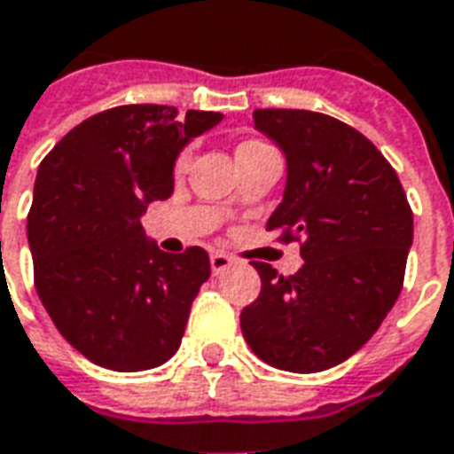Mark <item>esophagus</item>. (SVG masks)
Masks as SVG:
<instances>
[{
	"label": "esophagus",
	"mask_w": 454,
	"mask_h": 454,
	"mask_svg": "<svg viewBox=\"0 0 454 454\" xmlns=\"http://www.w3.org/2000/svg\"><path fill=\"white\" fill-rule=\"evenodd\" d=\"M232 256L224 252H212L210 254V266H212V273H222L224 269H230L232 266Z\"/></svg>",
	"instance_id": "1"
}]
</instances>
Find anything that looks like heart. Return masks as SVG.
Instances as JSON below:
<instances>
[{
    "label": "heart",
    "mask_w": 454,
    "mask_h": 454,
    "mask_svg": "<svg viewBox=\"0 0 454 454\" xmlns=\"http://www.w3.org/2000/svg\"><path fill=\"white\" fill-rule=\"evenodd\" d=\"M271 149L269 144H263V141L249 139L242 141L239 146H237V159H244V156H252V153H259V151ZM188 160H191V149H183L178 156H176V170H183L188 166Z\"/></svg>",
    "instance_id": "b5f03b06"
}]
</instances>
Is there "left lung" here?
I'll return each instance as SVG.
<instances>
[{
    "label": "left lung",
    "instance_id": "obj_1",
    "mask_svg": "<svg viewBox=\"0 0 454 454\" xmlns=\"http://www.w3.org/2000/svg\"><path fill=\"white\" fill-rule=\"evenodd\" d=\"M252 117L288 160L284 202L266 230L301 244L303 266L284 276L252 262L262 294L239 325L262 362L313 374L355 355L394 308L413 212L396 170L355 127L308 109H254Z\"/></svg>",
    "mask_w": 454,
    "mask_h": 454
}]
</instances>
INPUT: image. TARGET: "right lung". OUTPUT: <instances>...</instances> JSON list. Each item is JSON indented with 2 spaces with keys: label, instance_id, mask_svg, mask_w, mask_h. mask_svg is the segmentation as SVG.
<instances>
[{
  "label": "right lung",
  "instance_id": "right-lung-1",
  "mask_svg": "<svg viewBox=\"0 0 454 454\" xmlns=\"http://www.w3.org/2000/svg\"><path fill=\"white\" fill-rule=\"evenodd\" d=\"M220 112L121 105L67 131L41 160L27 217L34 286L58 333L92 364L144 372L181 345L210 278L202 247L166 254L141 212L173 192V160Z\"/></svg>",
  "mask_w": 454,
  "mask_h": 454
}]
</instances>
